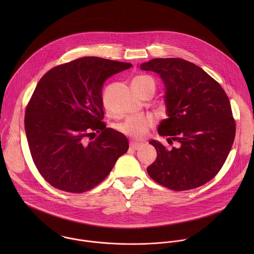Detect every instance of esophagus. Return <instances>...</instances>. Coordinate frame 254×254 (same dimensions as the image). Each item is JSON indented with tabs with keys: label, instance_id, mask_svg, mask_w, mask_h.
<instances>
[{
	"label": "esophagus",
	"instance_id": "34e87169",
	"mask_svg": "<svg viewBox=\"0 0 254 254\" xmlns=\"http://www.w3.org/2000/svg\"><path fill=\"white\" fill-rule=\"evenodd\" d=\"M143 145H144V144H142V143H137V142H131V143H130V147H131L132 149H135V150L141 148Z\"/></svg>",
	"mask_w": 254,
	"mask_h": 254
}]
</instances>
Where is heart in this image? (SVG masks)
<instances>
[{"instance_id": "1", "label": "heart", "mask_w": 254, "mask_h": 254, "mask_svg": "<svg viewBox=\"0 0 254 254\" xmlns=\"http://www.w3.org/2000/svg\"><path fill=\"white\" fill-rule=\"evenodd\" d=\"M132 87L134 91L142 97L146 91L154 93L155 81L148 75H140L133 79ZM156 118L152 114H144L140 116L128 117L124 122L118 124L117 129L122 134L134 139H143L149 130L154 126Z\"/></svg>"}]
</instances>
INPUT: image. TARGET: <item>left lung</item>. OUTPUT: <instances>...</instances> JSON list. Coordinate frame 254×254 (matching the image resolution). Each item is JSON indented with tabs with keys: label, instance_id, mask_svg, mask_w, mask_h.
Returning a JSON list of instances; mask_svg holds the SVG:
<instances>
[{
	"label": "left lung",
	"instance_id": "8db88e82",
	"mask_svg": "<svg viewBox=\"0 0 254 254\" xmlns=\"http://www.w3.org/2000/svg\"><path fill=\"white\" fill-rule=\"evenodd\" d=\"M158 73L165 88L166 119L160 136L180 146L167 149L150 141L157 152L147 167L149 177L173 190L198 188L214 178L225 163L236 136L229 98L221 85L199 66L182 59H153L140 65Z\"/></svg>",
	"mask_w": 254,
	"mask_h": 254
}]
</instances>
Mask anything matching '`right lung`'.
<instances>
[{
	"instance_id": "add662e5",
	"label": "right lung",
	"mask_w": 254,
	"mask_h": 254,
	"mask_svg": "<svg viewBox=\"0 0 254 254\" xmlns=\"http://www.w3.org/2000/svg\"><path fill=\"white\" fill-rule=\"evenodd\" d=\"M131 66L86 57L60 64L40 79L26 107L24 126L34 164L54 188L88 191L127 152V138L103 121L102 88L111 75Z\"/></svg>"
}]
</instances>
